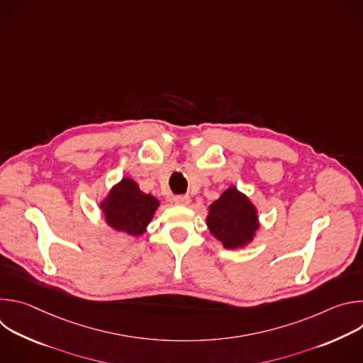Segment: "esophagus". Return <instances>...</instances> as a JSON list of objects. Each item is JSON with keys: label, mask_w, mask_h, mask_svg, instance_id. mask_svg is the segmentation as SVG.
<instances>
[{"label": "esophagus", "mask_w": 363, "mask_h": 363, "mask_svg": "<svg viewBox=\"0 0 363 363\" xmlns=\"http://www.w3.org/2000/svg\"><path fill=\"white\" fill-rule=\"evenodd\" d=\"M174 202L177 205H188L191 202V198L188 195H178L174 198Z\"/></svg>", "instance_id": "34e87169"}]
</instances>
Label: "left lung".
Returning a JSON list of instances; mask_svg holds the SVG:
<instances>
[{"label":"left lung","instance_id":"8db88e82","mask_svg":"<svg viewBox=\"0 0 363 363\" xmlns=\"http://www.w3.org/2000/svg\"><path fill=\"white\" fill-rule=\"evenodd\" d=\"M205 221L210 234L227 250L245 248L252 242L260 228L257 206L234 185L228 186L208 206Z\"/></svg>","mask_w":363,"mask_h":363}]
</instances>
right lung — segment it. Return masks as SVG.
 <instances>
[{
  "label": "right lung",
  "mask_w": 363,
  "mask_h": 363,
  "mask_svg": "<svg viewBox=\"0 0 363 363\" xmlns=\"http://www.w3.org/2000/svg\"><path fill=\"white\" fill-rule=\"evenodd\" d=\"M105 224L116 233L139 237L160 208V201L140 191L129 177H123L99 202Z\"/></svg>",
  "instance_id": "1"
}]
</instances>
